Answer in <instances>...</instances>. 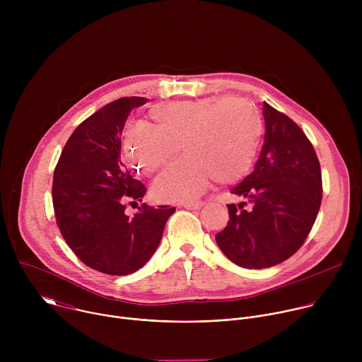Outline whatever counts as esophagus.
<instances>
[{
	"label": "esophagus",
	"mask_w": 362,
	"mask_h": 362,
	"mask_svg": "<svg viewBox=\"0 0 362 362\" xmlns=\"http://www.w3.org/2000/svg\"><path fill=\"white\" fill-rule=\"evenodd\" d=\"M203 204H204V202H202V200L189 202V203H185V204H183V208L190 209V211H199L200 208H203Z\"/></svg>",
	"instance_id": "1"
}]
</instances>
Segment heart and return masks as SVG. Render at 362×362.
Listing matches in <instances>:
<instances>
[{
  "label": "heart",
  "instance_id": "obj_1",
  "mask_svg": "<svg viewBox=\"0 0 362 362\" xmlns=\"http://www.w3.org/2000/svg\"><path fill=\"white\" fill-rule=\"evenodd\" d=\"M150 127H130L123 140L126 160L144 173L170 162L180 148L185 158L153 183L166 202H192L211 180L235 183L255 162L262 119L239 97H206L159 103L147 113Z\"/></svg>",
  "mask_w": 362,
  "mask_h": 362
}]
</instances>
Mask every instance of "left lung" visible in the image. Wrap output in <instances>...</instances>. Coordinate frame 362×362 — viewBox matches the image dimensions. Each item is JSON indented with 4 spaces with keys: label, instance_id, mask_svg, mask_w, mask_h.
<instances>
[{
    "label": "left lung",
    "instance_id": "8db88e82",
    "mask_svg": "<svg viewBox=\"0 0 362 362\" xmlns=\"http://www.w3.org/2000/svg\"><path fill=\"white\" fill-rule=\"evenodd\" d=\"M265 143L253 172L232 193L246 202L228 204L229 221L216 243L247 269L275 267L305 242L322 200L321 166L314 146L286 115L264 103Z\"/></svg>",
    "mask_w": 362,
    "mask_h": 362
}]
</instances>
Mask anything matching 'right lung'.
Masks as SVG:
<instances>
[{"label": "right lung", "instance_id": "add662e5", "mask_svg": "<svg viewBox=\"0 0 362 362\" xmlns=\"http://www.w3.org/2000/svg\"><path fill=\"white\" fill-rule=\"evenodd\" d=\"M144 97H122L87 117L67 140L53 179L57 226L78 259L107 275L139 271L156 252L176 211L143 203L133 218L126 202H140L144 185L120 159L122 132Z\"/></svg>", "mask_w": 362, "mask_h": 362}]
</instances>
